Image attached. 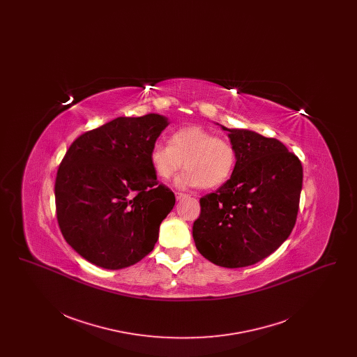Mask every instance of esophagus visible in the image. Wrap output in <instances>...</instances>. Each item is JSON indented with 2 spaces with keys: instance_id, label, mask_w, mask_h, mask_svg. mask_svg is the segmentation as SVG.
Wrapping results in <instances>:
<instances>
[{
  "instance_id": "esophagus-1",
  "label": "esophagus",
  "mask_w": 357,
  "mask_h": 357,
  "mask_svg": "<svg viewBox=\"0 0 357 357\" xmlns=\"http://www.w3.org/2000/svg\"><path fill=\"white\" fill-rule=\"evenodd\" d=\"M188 195L185 194V192H176L175 194V198H176V201H181V199H183V198H187Z\"/></svg>"
}]
</instances>
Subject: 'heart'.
<instances>
[{
  "label": "heart",
  "mask_w": 357,
  "mask_h": 357,
  "mask_svg": "<svg viewBox=\"0 0 357 357\" xmlns=\"http://www.w3.org/2000/svg\"><path fill=\"white\" fill-rule=\"evenodd\" d=\"M150 163L160 179H170L182 166L178 187H218L233 175L237 153L233 144L198 126L175 131L169 146L156 143L150 151Z\"/></svg>",
  "instance_id": "b5f03b06"
}]
</instances>
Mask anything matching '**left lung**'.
Wrapping results in <instances>:
<instances>
[{"label":"left lung","instance_id":"1","mask_svg":"<svg viewBox=\"0 0 357 357\" xmlns=\"http://www.w3.org/2000/svg\"><path fill=\"white\" fill-rule=\"evenodd\" d=\"M221 128L237 153L236 169L215 192L199 199L192 237L210 262L236 269L266 258L290 236L298 213L303 166L274 137Z\"/></svg>","mask_w":357,"mask_h":357}]
</instances>
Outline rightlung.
I'll use <instances>...</instances> for the list:
<instances>
[{
  "mask_svg": "<svg viewBox=\"0 0 357 357\" xmlns=\"http://www.w3.org/2000/svg\"><path fill=\"white\" fill-rule=\"evenodd\" d=\"M163 115L120 116L79 136L60 163L54 183L60 230L70 248L104 269L144 258L174 204L150 163Z\"/></svg>",
  "mask_w": 357,
  "mask_h": 357,
  "instance_id": "right-lung-1",
  "label": "right lung"
}]
</instances>
